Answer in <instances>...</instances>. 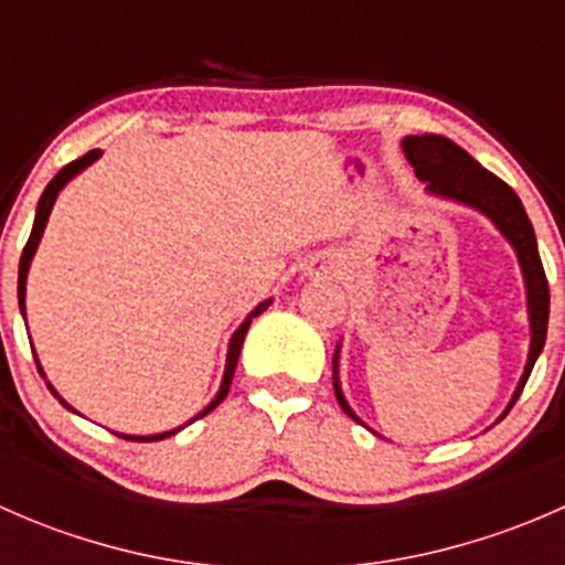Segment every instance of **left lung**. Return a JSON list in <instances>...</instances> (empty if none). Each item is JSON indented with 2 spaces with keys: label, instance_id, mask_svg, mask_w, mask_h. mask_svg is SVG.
Segmentation results:
<instances>
[{
  "label": "left lung",
  "instance_id": "left-lung-1",
  "mask_svg": "<svg viewBox=\"0 0 565 565\" xmlns=\"http://www.w3.org/2000/svg\"><path fill=\"white\" fill-rule=\"evenodd\" d=\"M402 152L409 161V167L415 169V177H418L420 182H426V193H429V196L446 199V202H454V204H465V207L476 210V213H481L483 218L492 221L494 230L509 241V246L514 248L516 254V262H520L522 281H525V295H527L530 350H527L525 372H522L520 383H516L514 393H511L509 407H505L503 415L498 418L503 420L505 415H509V409L514 407L516 398H520L530 372H533L535 361H539L541 350H544L546 322H550V287H546L544 265H541L533 224H530L520 196H516V193L500 180V177L487 172V169L470 156V152L461 150L459 145H454V141L446 139V136H437V134L404 136ZM339 355H341V344H335V355H333L335 402L341 404V409H344L352 420L363 424V420L355 415V409L350 407V402L344 398V391H341Z\"/></svg>",
  "mask_w": 565,
  "mask_h": 565
}]
</instances>
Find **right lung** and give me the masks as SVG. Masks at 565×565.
Returning a JSON list of instances; mask_svg holds the SVG:
<instances>
[{
  "instance_id": "1",
  "label": "right lung",
  "mask_w": 565,
  "mask_h": 565,
  "mask_svg": "<svg viewBox=\"0 0 565 565\" xmlns=\"http://www.w3.org/2000/svg\"><path fill=\"white\" fill-rule=\"evenodd\" d=\"M100 156H104V152H100V150H89L87 156L76 158V161H71V163H67V167H62L60 172H56L54 180H51L49 185H45L43 196H40L38 210H35V224H32V235H30V241H26L24 254H21V262H19V309H21V317H24V319H26V276H30V265H32V259H35V250H38V246H40V237H43V232H45V224H49V215H51V210H54L56 196H60V191H62V188L67 185V182L73 180V177L82 174L84 169H87V167H93V163L98 161ZM270 303H273V298L262 300V303L256 306V309L250 311V315H248L246 319H243L241 328H237L235 333H232V339H230V350H226V366H224V377H221V388H218V393H215V396H213V402H210L207 407H204V409H199V413L193 415V418L188 420V424H193V420L202 418V415H207L210 409H215V407H218L221 402H224L226 393H230L232 377H235L237 358H241L243 341H246V333H248V328H250V319L259 317L262 311H265L267 306H270ZM32 352H35V350H32ZM35 363H38L40 374H43V366H40L38 358H35ZM43 377H45V374H43ZM45 385H49V391L54 393L56 398H60L62 407H67V409H71V413H78V409H73L71 404H67L65 398H62L60 393L54 391V385H51V383H45ZM188 424L177 426V429H169V431H158V435H122V431H117V435H119V437H125V440H134V443H156V440H163V437H172V435H177V431L185 429Z\"/></svg>"
}]
</instances>
